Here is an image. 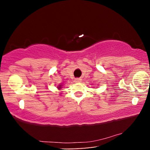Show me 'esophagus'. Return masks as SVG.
<instances>
[{"instance_id":"1","label":"esophagus","mask_w":150,"mask_h":150,"mask_svg":"<svg viewBox=\"0 0 150 150\" xmlns=\"http://www.w3.org/2000/svg\"><path fill=\"white\" fill-rule=\"evenodd\" d=\"M81 81H82V79H81V78H75V80H74V82H80Z\"/></svg>"}]
</instances>
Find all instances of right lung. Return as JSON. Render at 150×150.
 Wrapping results in <instances>:
<instances>
[{"instance_id":"right-lung-1","label":"right lung","mask_w":150,"mask_h":150,"mask_svg":"<svg viewBox=\"0 0 150 150\" xmlns=\"http://www.w3.org/2000/svg\"><path fill=\"white\" fill-rule=\"evenodd\" d=\"M61 86H62V85H58V89H61L62 88V87H61Z\"/></svg>"}]
</instances>
